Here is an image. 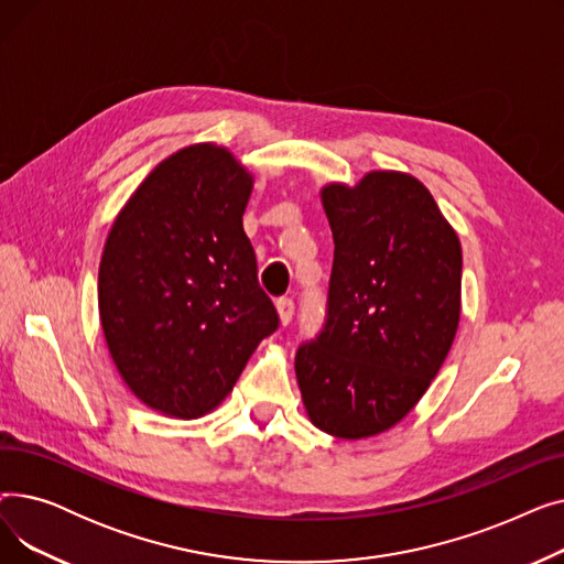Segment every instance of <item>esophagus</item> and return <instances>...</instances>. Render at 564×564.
<instances>
[{
	"mask_svg": "<svg viewBox=\"0 0 564 564\" xmlns=\"http://www.w3.org/2000/svg\"><path fill=\"white\" fill-rule=\"evenodd\" d=\"M276 311H279V319L283 327H288V324L292 322V315H294V302L290 297H281L276 302Z\"/></svg>",
	"mask_w": 564,
	"mask_h": 564,
	"instance_id": "34e87169",
	"label": "esophagus"
}]
</instances>
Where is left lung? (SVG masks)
<instances>
[{"label": "left lung", "instance_id": "left-lung-1", "mask_svg": "<svg viewBox=\"0 0 564 564\" xmlns=\"http://www.w3.org/2000/svg\"><path fill=\"white\" fill-rule=\"evenodd\" d=\"M334 232L327 317L294 357L308 419L338 438L387 432L416 406L459 324L462 247L427 187L372 171L327 185Z\"/></svg>", "mask_w": 564, "mask_h": 564}]
</instances>
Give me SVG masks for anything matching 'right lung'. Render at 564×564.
I'll return each instance as SVG.
<instances>
[{"label": "right lung", "mask_w": 564, "mask_h": 564, "mask_svg": "<svg viewBox=\"0 0 564 564\" xmlns=\"http://www.w3.org/2000/svg\"><path fill=\"white\" fill-rule=\"evenodd\" d=\"M251 187L226 148L196 143L158 164L109 230L105 340L130 391L166 416L213 411L279 329L242 228Z\"/></svg>", "instance_id": "add662e5"}]
</instances>
